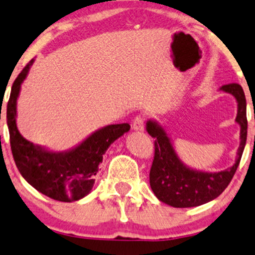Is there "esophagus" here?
Masks as SVG:
<instances>
[{
  "mask_svg": "<svg viewBox=\"0 0 255 255\" xmlns=\"http://www.w3.org/2000/svg\"><path fill=\"white\" fill-rule=\"evenodd\" d=\"M133 129L136 131H143L144 130V124H143V119L141 117H136L133 120Z\"/></svg>",
  "mask_w": 255,
  "mask_h": 255,
  "instance_id": "34e87169",
  "label": "esophagus"
}]
</instances>
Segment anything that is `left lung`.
<instances>
[{
  "instance_id": "left-lung-1",
  "label": "left lung",
  "mask_w": 255,
  "mask_h": 255,
  "mask_svg": "<svg viewBox=\"0 0 255 255\" xmlns=\"http://www.w3.org/2000/svg\"><path fill=\"white\" fill-rule=\"evenodd\" d=\"M234 97L237 101L236 122L240 126V144L232 167L217 172L197 170L179 158L171 137L158 121L149 119L145 129L155 138V156L149 174L152 192L158 201L172 208H193L213 201L230 184L238 168L247 138L246 98L238 84L224 85L219 88Z\"/></svg>"
}]
</instances>
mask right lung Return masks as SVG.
<instances>
[{"mask_svg":"<svg viewBox=\"0 0 255 255\" xmlns=\"http://www.w3.org/2000/svg\"><path fill=\"white\" fill-rule=\"evenodd\" d=\"M33 62L35 59L30 60L13 81L6 105V124L13 159L23 178L37 191L59 202L79 201L92 190L105 152L115 140L129 131L130 126H105L79 144L64 151L50 150L28 141L17 128V99Z\"/></svg>","mask_w":255,"mask_h":255,"instance_id":"add662e5","label":"right lung"}]
</instances>
